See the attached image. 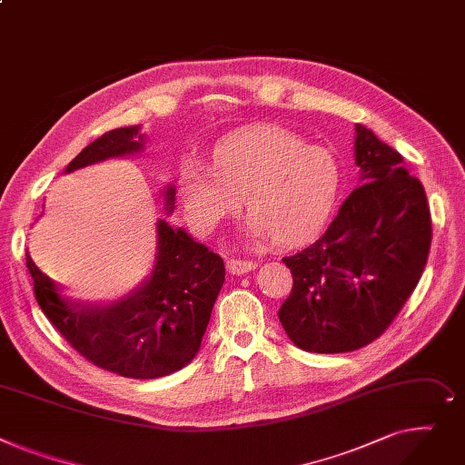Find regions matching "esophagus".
I'll return each instance as SVG.
<instances>
[{
    "label": "esophagus",
    "instance_id": "1",
    "mask_svg": "<svg viewBox=\"0 0 465 465\" xmlns=\"http://www.w3.org/2000/svg\"><path fill=\"white\" fill-rule=\"evenodd\" d=\"M255 268H257L255 261H242V259H229L227 261L229 274H248V272H252Z\"/></svg>",
    "mask_w": 465,
    "mask_h": 465
}]
</instances>
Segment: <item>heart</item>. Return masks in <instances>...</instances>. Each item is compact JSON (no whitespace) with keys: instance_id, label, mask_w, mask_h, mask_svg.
I'll list each match as a JSON object with an SVG mask.
<instances>
[{"instance_id":"obj_1","label":"heart","mask_w":465,"mask_h":465,"mask_svg":"<svg viewBox=\"0 0 465 465\" xmlns=\"http://www.w3.org/2000/svg\"><path fill=\"white\" fill-rule=\"evenodd\" d=\"M210 173L187 165L180 174L178 193L191 225L212 232L245 199L252 234L272 236L276 245L313 238L329 222L341 187L336 155L283 127L229 136L215 146Z\"/></svg>"}]
</instances>
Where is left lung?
I'll use <instances>...</instances> for the list:
<instances>
[{
  "mask_svg": "<svg viewBox=\"0 0 465 465\" xmlns=\"http://www.w3.org/2000/svg\"><path fill=\"white\" fill-rule=\"evenodd\" d=\"M351 191L326 232L285 257L292 289L278 317L312 352H347L383 334L415 291L428 261L431 217L403 157L357 124Z\"/></svg>",
  "mask_w": 465,
  "mask_h": 465,
  "instance_id": "obj_1",
  "label": "left lung"
}]
</instances>
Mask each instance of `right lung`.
Segmentation results:
<instances>
[{
  "label": "right lung",
  "instance_id": "1",
  "mask_svg": "<svg viewBox=\"0 0 465 465\" xmlns=\"http://www.w3.org/2000/svg\"><path fill=\"white\" fill-rule=\"evenodd\" d=\"M141 125L101 134L67 165L65 173L108 157L141 152ZM176 189H165L167 213ZM39 308L67 343L92 364L131 379H155L182 370L195 359L225 282L223 259L183 229L157 222L152 274L111 304H78L37 268L25 250Z\"/></svg>",
  "mask_w": 465,
  "mask_h": 465
}]
</instances>
